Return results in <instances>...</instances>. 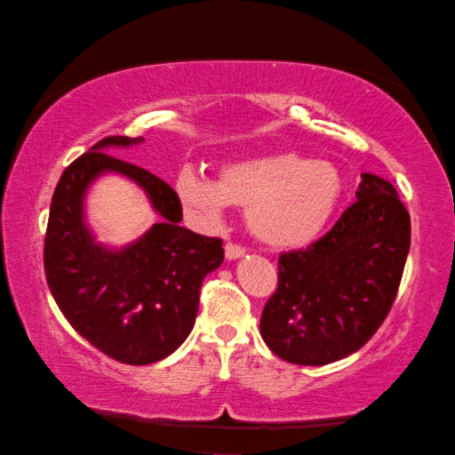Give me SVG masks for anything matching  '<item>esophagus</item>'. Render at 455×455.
<instances>
[{
	"instance_id": "esophagus-1",
	"label": "esophagus",
	"mask_w": 455,
	"mask_h": 455,
	"mask_svg": "<svg viewBox=\"0 0 455 455\" xmlns=\"http://www.w3.org/2000/svg\"><path fill=\"white\" fill-rule=\"evenodd\" d=\"M243 254H245V250L242 248V245H235V243L226 245V259H229V262H232V259H240Z\"/></svg>"
}]
</instances>
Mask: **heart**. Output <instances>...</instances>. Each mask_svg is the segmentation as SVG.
Returning a JSON list of instances; mask_svg holds the SVG:
<instances>
[{
  "instance_id": "b5f03b06",
  "label": "heart",
  "mask_w": 455,
  "mask_h": 455,
  "mask_svg": "<svg viewBox=\"0 0 455 455\" xmlns=\"http://www.w3.org/2000/svg\"><path fill=\"white\" fill-rule=\"evenodd\" d=\"M175 191L201 221L218 223L229 205L243 207L248 229L259 242L296 248L315 240L332 218L342 196V175L326 159L274 151L229 161L218 179L183 167Z\"/></svg>"
}]
</instances>
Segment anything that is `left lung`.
I'll list each match as a JSON object with an SVG mask.
<instances>
[{
  "mask_svg": "<svg viewBox=\"0 0 455 455\" xmlns=\"http://www.w3.org/2000/svg\"><path fill=\"white\" fill-rule=\"evenodd\" d=\"M356 201L329 234L278 259L259 332L294 364H329L367 342L397 296L411 221L387 179L363 173Z\"/></svg>",
  "mask_w": 455,
  "mask_h": 455,
  "instance_id": "8db88e82",
  "label": "left lung"
}]
</instances>
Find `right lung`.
<instances>
[{
  "mask_svg": "<svg viewBox=\"0 0 455 455\" xmlns=\"http://www.w3.org/2000/svg\"><path fill=\"white\" fill-rule=\"evenodd\" d=\"M143 137H107L60 177L50 205L44 267L58 308L110 359L151 364L175 353L196 324L201 282L223 262L218 237L179 226L181 201L163 179L116 159ZM104 172L131 178L162 220L123 249L99 244L85 223V193Z\"/></svg>",
  "mask_w": 455,
  "mask_h": 455,
  "instance_id": "1",
  "label": "right lung"
}]
</instances>
